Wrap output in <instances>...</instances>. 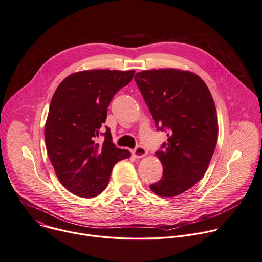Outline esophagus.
Wrapping results in <instances>:
<instances>
[{
    "instance_id": "1",
    "label": "esophagus",
    "mask_w": 262,
    "mask_h": 262,
    "mask_svg": "<svg viewBox=\"0 0 262 262\" xmlns=\"http://www.w3.org/2000/svg\"><path fill=\"white\" fill-rule=\"evenodd\" d=\"M132 153L136 158H141L147 154V150L143 146H138L132 151Z\"/></svg>"
}]
</instances>
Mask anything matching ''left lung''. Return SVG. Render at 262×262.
Returning a JSON list of instances; mask_svg holds the SVG:
<instances>
[{
    "mask_svg": "<svg viewBox=\"0 0 262 262\" xmlns=\"http://www.w3.org/2000/svg\"><path fill=\"white\" fill-rule=\"evenodd\" d=\"M135 81L167 142L156 151L162 178L150 189L159 196L179 195L205 175L218 139L216 107L198 75L176 69L142 71Z\"/></svg>",
    "mask_w": 262,
    "mask_h": 262,
    "instance_id": "left-lung-1",
    "label": "left lung"
}]
</instances>
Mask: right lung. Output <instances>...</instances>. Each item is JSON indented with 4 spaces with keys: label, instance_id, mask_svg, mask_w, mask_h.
I'll list each match as a JSON object with an SVG mask.
<instances>
[{
    "label": "right lung",
    "instance_id": "obj_1",
    "mask_svg": "<svg viewBox=\"0 0 262 262\" xmlns=\"http://www.w3.org/2000/svg\"><path fill=\"white\" fill-rule=\"evenodd\" d=\"M135 71L91 70L68 76L56 89L45 124L46 149L60 183L72 193L92 199L103 192L116 162L130 152L117 148L110 128L101 133L115 94ZM103 134L102 144L96 138Z\"/></svg>",
    "mask_w": 262,
    "mask_h": 262
}]
</instances>
